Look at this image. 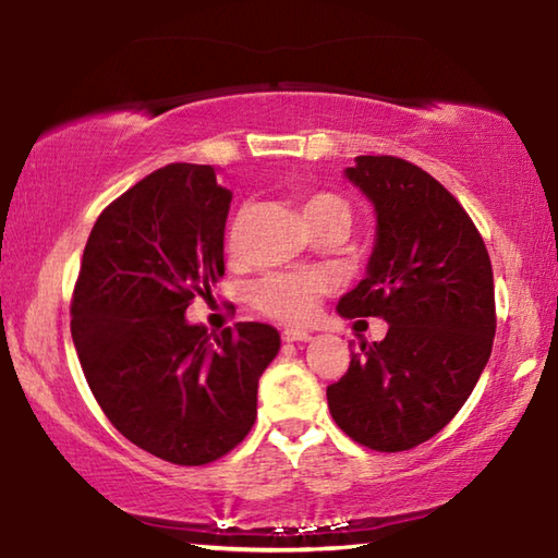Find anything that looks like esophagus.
<instances>
[{"instance_id": "1", "label": "esophagus", "mask_w": 558, "mask_h": 558, "mask_svg": "<svg viewBox=\"0 0 558 558\" xmlns=\"http://www.w3.org/2000/svg\"><path fill=\"white\" fill-rule=\"evenodd\" d=\"M313 335L307 330H300V327H288V330H282V340L286 342H307Z\"/></svg>"}]
</instances>
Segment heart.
Listing matches in <instances>:
<instances>
[{
	"label": "heart",
	"mask_w": 558,
	"mask_h": 558,
	"mask_svg": "<svg viewBox=\"0 0 558 558\" xmlns=\"http://www.w3.org/2000/svg\"><path fill=\"white\" fill-rule=\"evenodd\" d=\"M305 218L320 214H342L350 218V206L335 193H313L303 206ZM231 245L235 243V233L231 231ZM327 290V280L320 272L311 270H290V272H270L251 286V305L260 315L278 323H305L315 313L323 293Z\"/></svg>",
	"instance_id": "obj_1"
}]
</instances>
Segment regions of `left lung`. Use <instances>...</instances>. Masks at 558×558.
<instances>
[{
  "label": "left lung",
  "mask_w": 558,
  "mask_h": 558,
  "mask_svg": "<svg viewBox=\"0 0 558 558\" xmlns=\"http://www.w3.org/2000/svg\"><path fill=\"white\" fill-rule=\"evenodd\" d=\"M348 179L375 203L367 278L342 295L344 317H385L327 387L338 427L375 452L435 437L470 400L497 332L492 260L472 218L427 171L397 156H357Z\"/></svg>",
  "instance_id": "1"
}]
</instances>
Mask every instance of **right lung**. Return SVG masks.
<instances>
[{
  "label": "right lung",
  "instance_id": "right-lung-1",
  "mask_svg": "<svg viewBox=\"0 0 558 558\" xmlns=\"http://www.w3.org/2000/svg\"><path fill=\"white\" fill-rule=\"evenodd\" d=\"M231 191L210 166L171 163L101 210L72 295V338L96 402L123 437L171 464L235 449L280 350L265 323L208 335L185 307L223 278Z\"/></svg>",
  "mask_w": 558,
  "mask_h": 558
}]
</instances>
